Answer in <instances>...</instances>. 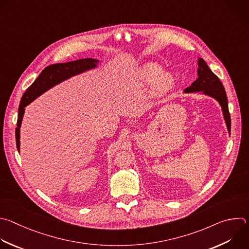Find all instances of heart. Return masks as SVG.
<instances>
[{
  "mask_svg": "<svg viewBox=\"0 0 249 249\" xmlns=\"http://www.w3.org/2000/svg\"><path fill=\"white\" fill-rule=\"evenodd\" d=\"M161 67L156 63L145 64L141 71V79L144 83L151 82L154 78V85L158 90L167 89L173 83V76L169 72H160Z\"/></svg>",
  "mask_w": 249,
  "mask_h": 249,
  "instance_id": "b5f03b06",
  "label": "heart"
}]
</instances>
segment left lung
<instances>
[{
    "label": "left lung",
    "mask_w": 249,
    "mask_h": 249,
    "mask_svg": "<svg viewBox=\"0 0 249 249\" xmlns=\"http://www.w3.org/2000/svg\"><path fill=\"white\" fill-rule=\"evenodd\" d=\"M197 65H198V69H197L198 77L190 87L185 89V92L186 93L201 92L218 101L223 110L228 131L231 134V115L229 112L227 95H226L225 88L222 84V82L211 71V69L208 67V65L202 58L199 57L197 59Z\"/></svg>",
    "instance_id": "left-lung-1"
}]
</instances>
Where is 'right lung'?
I'll list each match as a JSON object with an SVG mask.
<instances>
[{
	"label": "right lung",
	"mask_w": 249,
	"mask_h": 249,
	"mask_svg": "<svg viewBox=\"0 0 249 249\" xmlns=\"http://www.w3.org/2000/svg\"><path fill=\"white\" fill-rule=\"evenodd\" d=\"M99 60L94 58H82L74 61H69L65 63H56L47 66L37 79L33 82V84L25 91L23 94L19 107H18V127L16 128V141L17 147L19 151V138H20V125L22 117L24 114V107L29 105L33 100L42 95L44 92L58 84L61 81L66 80L67 78L77 75L81 72H84L91 68L97 66Z\"/></svg>",
	"instance_id": "right-lung-1"
}]
</instances>
